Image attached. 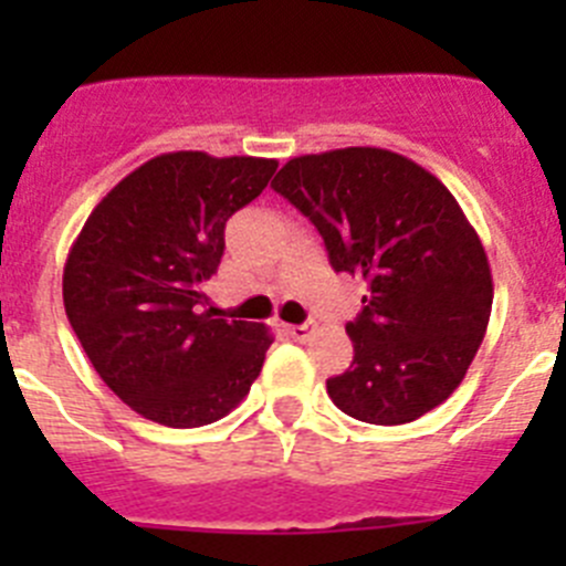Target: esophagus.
Returning <instances> with one entry per match:
<instances>
[{
	"label": "esophagus",
	"instance_id": "esophagus-1",
	"mask_svg": "<svg viewBox=\"0 0 566 566\" xmlns=\"http://www.w3.org/2000/svg\"><path fill=\"white\" fill-rule=\"evenodd\" d=\"M289 334H292L294 339H300V343H303V339L312 337V328H308L306 323H303V326H289Z\"/></svg>",
	"mask_w": 566,
	"mask_h": 566
}]
</instances>
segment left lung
Masks as SVG:
<instances>
[{
	"instance_id": "obj_1",
	"label": "left lung",
	"mask_w": 566,
	"mask_h": 566,
	"mask_svg": "<svg viewBox=\"0 0 566 566\" xmlns=\"http://www.w3.org/2000/svg\"><path fill=\"white\" fill-rule=\"evenodd\" d=\"M272 187L317 227L334 272L368 280L345 326L352 368L326 382L332 402L368 424L433 411L468 374L493 306L488 254L457 198L379 147L300 155Z\"/></svg>"
}]
</instances>
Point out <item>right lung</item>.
I'll return each mask as SVG.
<instances>
[{"mask_svg":"<svg viewBox=\"0 0 566 566\" xmlns=\"http://www.w3.org/2000/svg\"><path fill=\"white\" fill-rule=\"evenodd\" d=\"M274 158L164 153L122 178L70 247L64 312L109 391L167 428L218 422L258 379L272 332L214 317L203 283L227 221L254 201Z\"/></svg>","mask_w":566,"mask_h":566,"instance_id":"add662e5","label":"right lung"}]
</instances>
